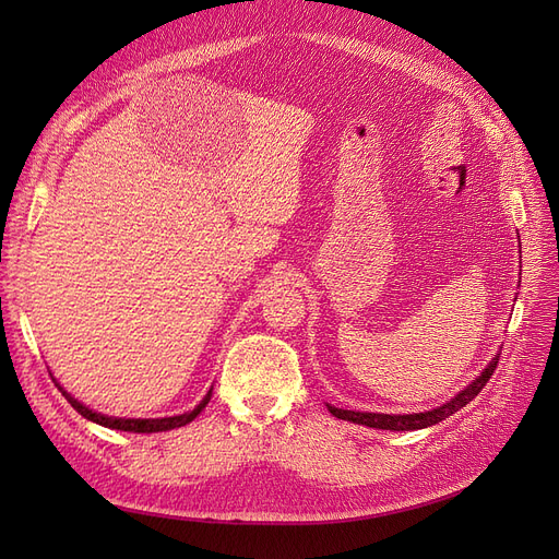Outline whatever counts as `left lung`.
<instances>
[{"label":"left lung","instance_id":"obj_1","mask_svg":"<svg viewBox=\"0 0 559 559\" xmlns=\"http://www.w3.org/2000/svg\"><path fill=\"white\" fill-rule=\"evenodd\" d=\"M498 356H501V354H498ZM498 356L483 369V373L474 380L472 385H466L449 403L439 405L435 409H428V413H417V415H378V413H354V409H342V407H335V405H329V413L333 417H337V419L362 424V426H369V428H380V430H419V428L435 426L439 421H444L447 417L455 415L460 407H464L468 401H474L480 394V390L487 385V380L496 371Z\"/></svg>","mask_w":559,"mask_h":559}]
</instances>
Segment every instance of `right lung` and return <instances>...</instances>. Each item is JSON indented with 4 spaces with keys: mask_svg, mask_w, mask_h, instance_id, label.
<instances>
[{
    "mask_svg": "<svg viewBox=\"0 0 559 559\" xmlns=\"http://www.w3.org/2000/svg\"><path fill=\"white\" fill-rule=\"evenodd\" d=\"M56 383V378H53ZM58 385V383H56ZM58 390L63 392V396L70 401V405L76 409V413L85 419H91L99 426H106V428H112V430H129V432H163V430H171V428H181L186 424H190L201 409L209 405L211 396H213V390H209V394L203 396V401L192 409V413H186V415H179V417H165V419H117V417H106V415H99L95 413V409L85 407L83 403H79L74 396H70L61 385H58Z\"/></svg>",
    "mask_w": 559,
    "mask_h": 559,
    "instance_id": "right-lung-1",
    "label": "right lung"
}]
</instances>
